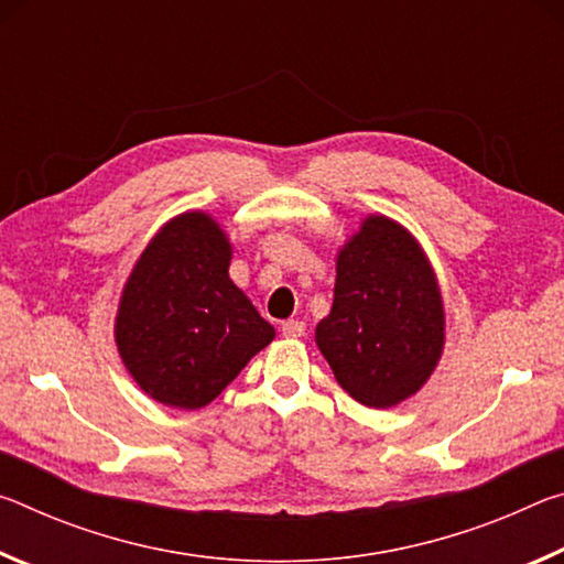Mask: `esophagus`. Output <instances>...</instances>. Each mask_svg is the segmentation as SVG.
Listing matches in <instances>:
<instances>
[{"mask_svg":"<svg viewBox=\"0 0 564 564\" xmlns=\"http://www.w3.org/2000/svg\"><path fill=\"white\" fill-rule=\"evenodd\" d=\"M281 333L285 338H301L305 333V323L303 321H283L281 323Z\"/></svg>","mask_w":564,"mask_h":564,"instance_id":"obj_1","label":"esophagus"}]
</instances>
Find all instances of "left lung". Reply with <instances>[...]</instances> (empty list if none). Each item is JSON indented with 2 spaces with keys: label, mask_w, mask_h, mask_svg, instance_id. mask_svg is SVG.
I'll use <instances>...</instances> for the list:
<instances>
[{
  "label": "left lung",
  "mask_w": 564,
  "mask_h": 564,
  "mask_svg": "<svg viewBox=\"0 0 564 564\" xmlns=\"http://www.w3.org/2000/svg\"><path fill=\"white\" fill-rule=\"evenodd\" d=\"M316 346L346 393L393 408L433 376L445 348V303L431 259L403 224L368 214L336 253V289Z\"/></svg>",
  "instance_id": "obj_1"
}]
</instances>
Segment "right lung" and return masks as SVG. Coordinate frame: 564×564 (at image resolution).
<instances>
[{
  "label": "right lung",
  "instance_id": "1",
  "mask_svg": "<svg viewBox=\"0 0 564 564\" xmlns=\"http://www.w3.org/2000/svg\"><path fill=\"white\" fill-rule=\"evenodd\" d=\"M231 238L206 212L159 228L123 283L113 340L123 368L156 403L198 410L275 338L228 275Z\"/></svg>",
  "mask_w": 564,
  "mask_h": 564
}]
</instances>
